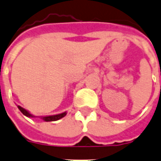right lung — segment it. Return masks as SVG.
<instances>
[{"instance_id": "right-lung-1", "label": "right lung", "mask_w": 161, "mask_h": 161, "mask_svg": "<svg viewBox=\"0 0 161 161\" xmlns=\"http://www.w3.org/2000/svg\"><path fill=\"white\" fill-rule=\"evenodd\" d=\"M18 108L21 111L23 115H25L26 116H28V117H34L33 115H32L31 114H29L28 112L26 111L25 108H21L20 106H18ZM66 115V113L64 112V113H62V114H59V115H50V116H45V117H41V118L44 120V121H58V120H59V119L63 118L64 115Z\"/></svg>"}]
</instances>
